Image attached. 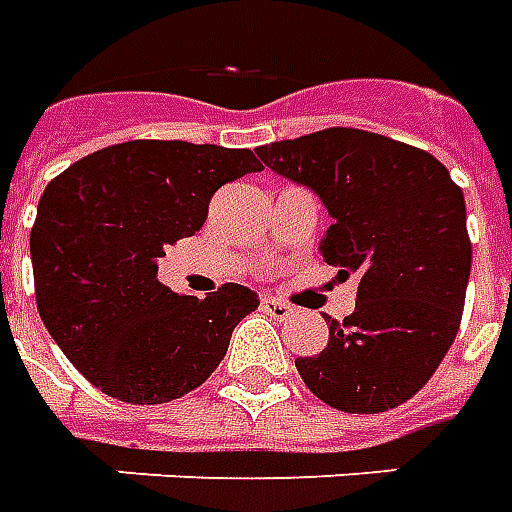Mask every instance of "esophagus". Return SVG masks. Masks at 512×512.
Listing matches in <instances>:
<instances>
[{
    "mask_svg": "<svg viewBox=\"0 0 512 512\" xmlns=\"http://www.w3.org/2000/svg\"><path fill=\"white\" fill-rule=\"evenodd\" d=\"M260 306H263V312L271 314V317H276V320H287V317L293 314V306L285 304V301H279V298H271V295H268V298H263V304Z\"/></svg>",
    "mask_w": 512,
    "mask_h": 512,
    "instance_id": "obj_1",
    "label": "esophagus"
}]
</instances>
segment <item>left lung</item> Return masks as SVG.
Here are the masks:
<instances>
[{"instance_id":"obj_1","label":"left lung","mask_w":512,"mask_h":512,"mask_svg":"<svg viewBox=\"0 0 512 512\" xmlns=\"http://www.w3.org/2000/svg\"><path fill=\"white\" fill-rule=\"evenodd\" d=\"M257 157L320 195L333 217L320 255L342 279L358 274L355 312L331 320L320 355L295 358L301 380L333 410L399 407L461 325L472 266L464 192L429 151L352 127L276 140Z\"/></svg>"}]
</instances>
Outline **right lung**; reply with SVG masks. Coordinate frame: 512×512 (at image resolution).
Listing matches in <instances>:
<instances>
[{
  "instance_id": "obj_1",
  "label": "right lung",
  "mask_w": 512,
  "mask_h": 512,
  "mask_svg": "<svg viewBox=\"0 0 512 512\" xmlns=\"http://www.w3.org/2000/svg\"><path fill=\"white\" fill-rule=\"evenodd\" d=\"M255 170L249 149L127 140L45 187L29 236L37 312L94 388L165 404L217 369L257 295L236 282L206 298L173 293L157 279V257L195 236L222 184Z\"/></svg>"
}]
</instances>
